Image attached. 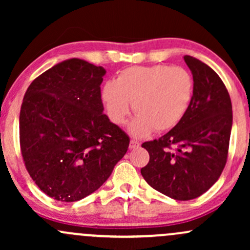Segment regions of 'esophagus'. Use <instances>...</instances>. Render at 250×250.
Returning <instances> with one entry per match:
<instances>
[{
  "label": "esophagus",
  "mask_w": 250,
  "mask_h": 250,
  "mask_svg": "<svg viewBox=\"0 0 250 250\" xmlns=\"http://www.w3.org/2000/svg\"><path fill=\"white\" fill-rule=\"evenodd\" d=\"M140 147V142L135 141V140H131L130 143H129V148L130 149H135V148H139Z\"/></svg>",
  "instance_id": "1"
}]
</instances>
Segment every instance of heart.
<instances>
[{
	"label": "heart",
	"mask_w": 250,
	"mask_h": 250,
	"mask_svg": "<svg viewBox=\"0 0 250 250\" xmlns=\"http://www.w3.org/2000/svg\"><path fill=\"white\" fill-rule=\"evenodd\" d=\"M194 94V80L182 67L150 65L125 68L115 81L103 85L102 101L109 119L123 125L130 114V103L137 114L130 125L135 136L167 131L182 121Z\"/></svg>",
	"instance_id": "heart-1"
}]
</instances>
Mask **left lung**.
Wrapping results in <instances>:
<instances>
[{
  "label": "left lung",
  "instance_id": "left-lung-1",
  "mask_svg": "<svg viewBox=\"0 0 250 250\" xmlns=\"http://www.w3.org/2000/svg\"><path fill=\"white\" fill-rule=\"evenodd\" d=\"M194 94L185 117L159 140L145 142L149 162L141 169L150 187L174 200L205 194L219 180L228 157L233 111L225 83L206 63L186 55Z\"/></svg>",
  "mask_w": 250,
  "mask_h": 250
}]
</instances>
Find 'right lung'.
Segmentation results:
<instances>
[{"mask_svg": "<svg viewBox=\"0 0 250 250\" xmlns=\"http://www.w3.org/2000/svg\"><path fill=\"white\" fill-rule=\"evenodd\" d=\"M105 70L80 59L36 77L20 111V145L30 177L45 195L75 202L97 190L125 156L129 136L103 114Z\"/></svg>", "mask_w": 250, "mask_h": 250, "instance_id": "1", "label": "right lung"}]
</instances>
